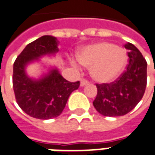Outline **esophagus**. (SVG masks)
Returning <instances> with one entry per match:
<instances>
[{
	"instance_id": "1",
	"label": "esophagus",
	"mask_w": 155,
	"mask_h": 155,
	"mask_svg": "<svg viewBox=\"0 0 155 155\" xmlns=\"http://www.w3.org/2000/svg\"><path fill=\"white\" fill-rule=\"evenodd\" d=\"M88 84H89V82H88L87 81H85V80H81V87H84V86H85V85Z\"/></svg>"
}]
</instances>
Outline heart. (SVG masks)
<instances>
[{"label": "heart", "instance_id": "b5f03b06", "mask_svg": "<svg viewBox=\"0 0 155 155\" xmlns=\"http://www.w3.org/2000/svg\"><path fill=\"white\" fill-rule=\"evenodd\" d=\"M78 60L90 68L92 79L98 83H110L122 72L127 62L124 50L113 43L101 41L84 47L78 54ZM75 66L77 61H72Z\"/></svg>", "mask_w": 155, "mask_h": 155}]
</instances>
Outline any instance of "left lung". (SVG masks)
<instances>
[{
  "label": "left lung",
  "mask_w": 155,
  "mask_h": 155,
  "mask_svg": "<svg viewBox=\"0 0 155 155\" xmlns=\"http://www.w3.org/2000/svg\"><path fill=\"white\" fill-rule=\"evenodd\" d=\"M124 47L129 50V64L125 72L111 84H96L98 92L93 104L104 116L126 114L141 101L145 91L146 61L133 44L128 42Z\"/></svg>",
  "instance_id": "left-lung-1"
}]
</instances>
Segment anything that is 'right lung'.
I'll return each instance as SVG.
<instances>
[{"instance_id": "obj_1", "label": "right lung", "mask_w": 155, "mask_h": 155, "mask_svg": "<svg viewBox=\"0 0 155 155\" xmlns=\"http://www.w3.org/2000/svg\"><path fill=\"white\" fill-rule=\"evenodd\" d=\"M59 41L52 35H43L28 44L13 65V89L16 102L25 113L36 119L49 120L62 113L71 94L80 81H66L55 66L44 65L46 71L38 78L26 72L29 64L41 62L44 56H54Z\"/></svg>"}]
</instances>
